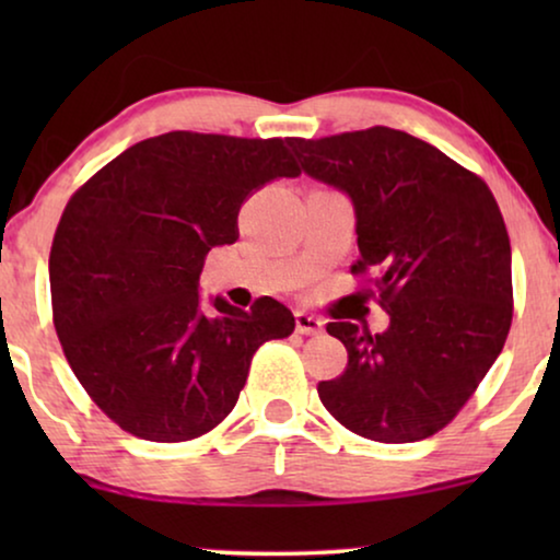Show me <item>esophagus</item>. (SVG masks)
I'll return each instance as SVG.
<instances>
[{
    "label": "esophagus",
    "mask_w": 560,
    "mask_h": 560,
    "mask_svg": "<svg viewBox=\"0 0 560 560\" xmlns=\"http://www.w3.org/2000/svg\"><path fill=\"white\" fill-rule=\"evenodd\" d=\"M295 328H298V334L318 336L320 331H324V320L311 316V313H305V311H298L295 313Z\"/></svg>",
    "instance_id": "34e87169"
}]
</instances>
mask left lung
<instances>
[{"label":"left lung","instance_id":"1","mask_svg":"<svg viewBox=\"0 0 560 560\" xmlns=\"http://www.w3.org/2000/svg\"><path fill=\"white\" fill-rule=\"evenodd\" d=\"M288 142L305 173L349 194L351 275L389 313L382 334L343 318L326 326L349 362L318 382L320 402L362 439L423 441L458 416L508 341L512 255L500 206L477 173L400 129Z\"/></svg>","mask_w":560,"mask_h":560}]
</instances>
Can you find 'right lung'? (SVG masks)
Returning <instances> with one entry per match:
<instances>
[{
  "instance_id": "add662e5",
  "label": "right lung",
  "mask_w": 560,
  "mask_h": 560,
  "mask_svg": "<svg viewBox=\"0 0 560 560\" xmlns=\"http://www.w3.org/2000/svg\"><path fill=\"white\" fill-rule=\"evenodd\" d=\"M301 167L285 140L167 132L91 175L50 247V301L71 370L106 418L155 443L194 441L234 410L255 351L293 334L270 295L198 298L206 255L240 236L242 203Z\"/></svg>"
}]
</instances>
